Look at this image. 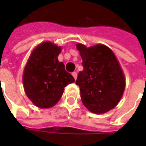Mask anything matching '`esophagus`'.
I'll use <instances>...</instances> for the list:
<instances>
[{"instance_id": "1", "label": "esophagus", "mask_w": 146, "mask_h": 146, "mask_svg": "<svg viewBox=\"0 0 146 146\" xmlns=\"http://www.w3.org/2000/svg\"><path fill=\"white\" fill-rule=\"evenodd\" d=\"M72 75H73V76L74 77V79L76 80V77H77V73H76V72H73V73H72Z\"/></svg>"}]
</instances>
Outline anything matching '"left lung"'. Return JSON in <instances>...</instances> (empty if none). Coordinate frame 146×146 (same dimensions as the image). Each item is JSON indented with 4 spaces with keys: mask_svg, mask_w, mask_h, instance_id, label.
Wrapping results in <instances>:
<instances>
[{
    "mask_svg": "<svg viewBox=\"0 0 146 146\" xmlns=\"http://www.w3.org/2000/svg\"><path fill=\"white\" fill-rule=\"evenodd\" d=\"M84 70L77 76L83 104L93 113L102 114L119 103L125 89V76L113 51L104 44L87 48L76 44Z\"/></svg>",
    "mask_w": 146,
    "mask_h": 146,
    "instance_id": "left-lung-1",
    "label": "left lung"
}]
</instances>
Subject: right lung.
I'll return each mask as SVG.
<instances>
[{
  "label": "right lung",
  "mask_w": 146,
  "mask_h": 146,
  "mask_svg": "<svg viewBox=\"0 0 146 146\" xmlns=\"http://www.w3.org/2000/svg\"><path fill=\"white\" fill-rule=\"evenodd\" d=\"M62 47L50 41L43 42L33 49L23 75L24 91L33 105L40 109L54 106L64 88L73 83V76L58 60Z\"/></svg>",
  "instance_id": "add662e5"
}]
</instances>
